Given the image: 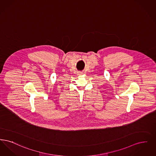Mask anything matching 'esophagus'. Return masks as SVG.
Masks as SVG:
<instances>
[{
	"mask_svg": "<svg viewBox=\"0 0 156 156\" xmlns=\"http://www.w3.org/2000/svg\"><path fill=\"white\" fill-rule=\"evenodd\" d=\"M78 74L81 75V73H79V74Z\"/></svg>",
	"mask_w": 156,
	"mask_h": 156,
	"instance_id": "esophagus-1",
	"label": "esophagus"
}]
</instances>
